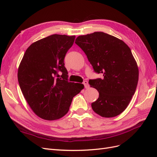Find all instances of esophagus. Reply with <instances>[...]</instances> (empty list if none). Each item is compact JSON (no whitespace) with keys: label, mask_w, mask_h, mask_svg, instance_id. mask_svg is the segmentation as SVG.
<instances>
[{"label":"esophagus","mask_w":157,"mask_h":157,"mask_svg":"<svg viewBox=\"0 0 157 157\" xmlns=\"http://www.w3.org/2000/svg\"><path fill=\"white\" fill-rule=\"evenodd\" d=\"M83 84L84 85V87H85V88H89V85H88V81H86V80H85V81H84V82H83Z\"/></svg>","instance_id":"34e87169"}]
</instances>
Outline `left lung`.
Instances as JSON below:
<instances>
[{
  "label": "left lung",
  "instance_id": "8db88e82",
  "mask_svg": "<svg viewBox=\"0 0 157 157\" xmlns=\"http://www.w3.org/2000/svg\"><path fill=\"white\" fill-rule=\"evenodd\" d=\"M86 55L94 71L101 78L89 80L99 92L92 103L95 113L103 117L120 115L129 104L138 82L139 70L128 46L103 32L78 36L75 40Z\"/></svg>",
  "mask_w": 157,
  "mask_h": 157
}]
</instances>
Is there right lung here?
Wrapping results in <instances>:
<instances>
[{
  "instance_id": "1",
  "label": "right lung",
  "mask_w": 157,
  "mask_h": 157,
  "mask_svg": "<svg viewBox=\"0 0 157 157\" xmlns=\"http://www.w3.org/2000/svg\"><path fill=\"white\" fill-rule=\"evenodd\" d=\"M75 39V36L55 34L33 42L19 66L17 78L23 96L42 119L63 117L73 97L84 88L82 84L68 81L64 66L65 56Z\"/></svg>"
}]
</instances>
